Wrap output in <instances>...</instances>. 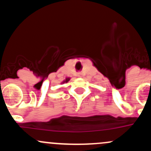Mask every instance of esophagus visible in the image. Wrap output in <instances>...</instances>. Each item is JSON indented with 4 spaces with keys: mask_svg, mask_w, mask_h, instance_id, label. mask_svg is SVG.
Wrapping results in <instances>:
<instances>
[{
    "mask_svg": "<svg viewBox=\"0 0 151 151\" xmlns=\"http://www.w3.org/2000/svg\"><path fill=\"white\" fill-rule=\"evenodd\" d=\"M78 76L79 77H82V74H79Z\"/></svg>",
    "mask_w": 151,
    "mask_h": 151,
    "instance_id": "esophagus-1",
    "label": "esophagus"
}]
</instances>
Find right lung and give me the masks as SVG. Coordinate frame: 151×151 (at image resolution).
I'll return each instance as SVG.
<instances>
[{
	"instance_id": "1",
	"label": "right lung",
	"mask_w": 151,
	"mask_h": 151,
	"mask_svg": "<svg viewBox=\"0 0 151 151\" xmlns=\"http://www.w3.org/2000/svg\"><path fill=\"white\" fill-rule=\"evenodd\" d=\"M69 80H70V78H69V77H67V78L65 79V80L63 81V82H62V84H63V83H67V82H69Z\"/></svg>"
}]
</instances>
